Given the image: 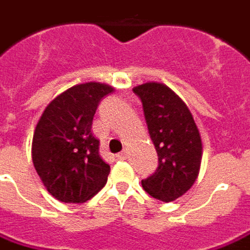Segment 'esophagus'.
<instances>
[{
  "instance_id": "34e87169",
  "label": "esophagus",
  "mask_w": 250,
  "mask_h": 250,
  "mask_svg": "<svg viewBox=\"0 0 250 250\" xmlns=\"http://www.w3.org/2000/svg\"><path fill=\"white\" fill-rule=\"evenodd\" d=\"M127 156H128V152H127V151L120 152V153H117V155H116V158L119 160H125V159H127Z\"/></svg>"
}]
</instances>
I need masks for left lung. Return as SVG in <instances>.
Segmentation results:
<instances>
[{
  "label": "left lung",
  "mask_w": 250,
  "mask_h": 250,
  "mask_svg": "<svg viewBox=\"0 0 250 250\" xmlns=\"http://www.w3.org/2000/svg\"><path fill=\"white\" fill-rule=\"evenodd\" d=\"M141 99L158 168L142 187L162 202H171L194 185L202 160V141L184 102L165 84L145 83L133 88Z\"/></svg>",
  "instance_id": "1"
}]
</instances>
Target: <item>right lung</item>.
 <instances>
[{
    "label": "right lung",
    "instance_id": "add662e5",
    "mask_svg": "<svg viewBox=\"0 0 250 250\" xmlns=\"http://www.w3.org/2000/svg\"><path fill=\"white\" fill-rule=\"evenodd\" d=\"M113 92L101 83L79 84L58 95L33 135V163L48 192L65 203H83L102 189L110 166L91 131L99 102Z\"/></svg>",
    "mask_w": 250,
    "mask_h": 250
}]
</instances>
